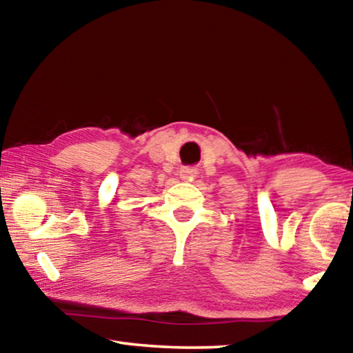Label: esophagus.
<instances>
[{
	"label": "esophagus",
	"instance_id": "esophagus-1",
	"mask_svg": "<svg viewBox=\"0 0 353 353\" xmlns=\"http://www.w3.org/2000/svg\"><path fill=\"white\" fill-rule=\"evenodd\" d=\"M196 176V170L191 168V166H183L181 170V177L183 181H190V179H193Z\"/></svg>",
	"mask_w": 353,
	"mask_h": 353
}]
</instances>
